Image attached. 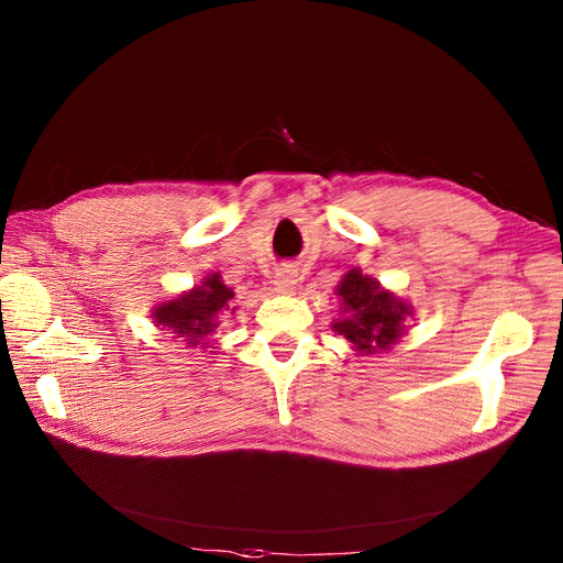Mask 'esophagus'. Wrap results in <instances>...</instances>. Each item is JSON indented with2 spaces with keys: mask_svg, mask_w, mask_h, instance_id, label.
<instances>
[{
  "mask_svg": "<svg viewBox=\"0 0 563 563\" xmlns=\"http://www.w3.org/2000/svg\"><path fill=\"white\" fill-rule=\"evenodd\" d=\"M297 283H299L297 272H294V269H280L274 276V280H272V289L276 294H294V289H297Z\"/></svg>",
  "mask_w": 563,
  "mask_h": 563,
  "instance_id": "obj_1",
  "label": "esophagus"
}]
</instances>
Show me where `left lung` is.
Listing matches in <instances>:
<instances>
[{"label": "left lung", "mask_w": 563, "mask_h": 563, "mask_svg": "<svg viewBox=\"0 0 563 563\" xmlns=\"http://www.w3.org/2000/svg\"><path fill=\"white\" fill-rule=\"evenodd\" d=\"M335 294L342 317L333 321V331L349 340L358 356L386 353L406 333L404 321L412 317V306L363 274L361 266L342 276Z\"/></svg>", "instance_id": "8db88e82"}]
</instances>
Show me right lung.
I'll list each match as a JSON object with an SVG mask.
<instances>
[{"instance_id":"1","label":"right lung","mask_w":563,"mask_h":563,"mask_svg":"<svg viewBox=\"0 0 563 563\" xmlns=\"http://www.w3.org/2000/svg\"><path fill=\"white\" fill-rule=\"evenodd\" d=\"M232 297L234 291L221 280V276L210 272L198 285L183 291L180 297L153 306L151 319L155 327L180 338L189 349H207L212 346L210 338L217 333L221 321L234 312L230 306Z\"/></svg>"}]
</instances>
